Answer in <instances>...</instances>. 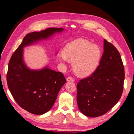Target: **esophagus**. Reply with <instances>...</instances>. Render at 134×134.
<instances>
[{
    "label": "esophagus",
    "instance_id": "1",
    "mask_svg": "<svg viewBox=\"0 0 134 134\" xmlns=\"http://www.w3.org/2000/svg\"><path fill=\"white\" fill-rule=\"evenodd\" d=\"M66 80L67 81H71V82H74L75 81L74 79L72 78L71 76H69V77H68L66 79Z\"/></svg>",
    "mask_w": 134,
    "mask_h": 134
}]
</instances>
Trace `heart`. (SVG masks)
<instances>
[{
  "label": "heart",
  "instance_id": "obj_1",
  "mask_svg": "<svg viewBox=\"0 0 134 134\" xmlns=\"http://www.w3.org/2000/svg\"><path fill=\"white\" fill-rule=\"evenodd\" d=\"M101 56L99 46L85 39H78L68 43L58 60L64 64L67 60L72 62L76 74L85 77L93 73L98 68Z\"/></svg>",
  "mask_w": 134,
  "mask_h": 134
}]
</instances>
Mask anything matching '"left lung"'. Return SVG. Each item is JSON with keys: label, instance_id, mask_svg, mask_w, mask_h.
<instances>
[{"label": "left lung", "instance_id": "1", "mask_svg": "<svg viewBox=\"0 0 134 134\" xmlns=\"http://www.w3.org/2000/svg\"><path fill=\"white\" fill-rule=\"evenodd\" d=\"M124 68L117 49L104 39L99 65L91 76L77 85V102L84 115L97 117L115 105L123 91Z\"/></svg>", "mask_w": 134, "mask_h": 134}]
</instances>
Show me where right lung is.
<instances>
[{
  "mask_svg": "<svg viewBox=\"0 0 134 134\" xmlns=\"http://www.w3.org/2000/svg\"><path fill=\"white\" fill-rule=\"evenodd\" d=\"M63 30V28H49L28 34L10 60L6 75L8 88L16 103L31 113L40 115L51 109L66 79L62 72L48 66L38 70L27 68L23 59V48Z\"/></svg>",
  "mask_w": 134,
  "mask_h": 134,
  "instance_id": "right-lung-1",
  "label": "right lung"
}]
</instances>
